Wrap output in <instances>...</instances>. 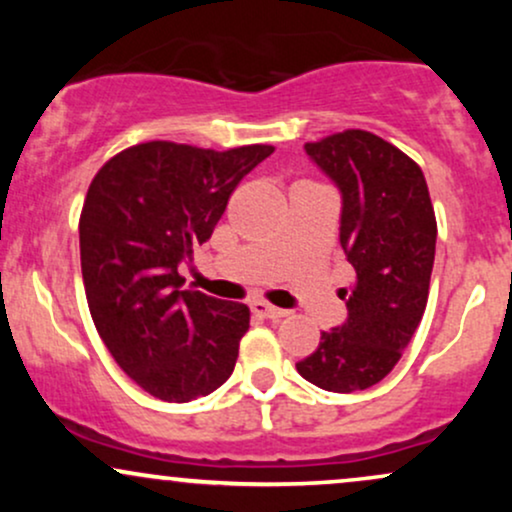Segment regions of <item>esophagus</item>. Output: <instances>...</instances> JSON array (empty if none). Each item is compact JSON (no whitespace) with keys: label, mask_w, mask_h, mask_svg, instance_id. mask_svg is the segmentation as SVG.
Returning <instances> with one entry per match:
<instances>
[{"label":"esophagus","mask_w":512,"mask_h":512,"mask_svg":"<svg viewBox=\"0 0 512 512\" xmlns=\"http://www.w3.org/2000/svg\"><path fill=\"white\" fill-rule=\"evenodd\" d=\"M252 313L260 315V317H267V320H279V317H286L289 313L281 308H276L272 303H264V301H255L252 303Z\"/></svg>","instance_id":"obj_1"}]
</instances>
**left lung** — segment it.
Masks as SVG:
<instances>
[{
	"label": "left lung",
	"instance_id": "obj_1",
	"mask_svg": "<svg viewBox=\"0 0 512 512\" xmlns=\"http://www.w3.org/2000/svg\"><path fill=\"white\" fill-rule=\"evenodd\" d=\"M305 154L342 195L339 243L356 272L344 325L296 363L327 392L368 390L385 378L414 337L428 301L436 260V214L421 168L363 129H346Z\"/></svg>",
	"mask_w": 512,
	"mask_h": 512
}]
</instances>
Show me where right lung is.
<instances>
[{
	"label": "right lung",
	"mask_w": 512,
	"mask_h": 512,
	"mask_svg": "<svg viewBox=\"0 0 512 512\" xmlns=\"http://www.w3.org/2000/svg\"><path fill=\"white\" fill-rule=\"evenodd\" d=\"M272 151L146 142L110 158L88 187L79 248L93 325L117 366L163 402L209 395L236 368L248 305L182 291L178 267Z\"/></svg>",
	"instance_id": "right-lung-1"
}]
</instances>
